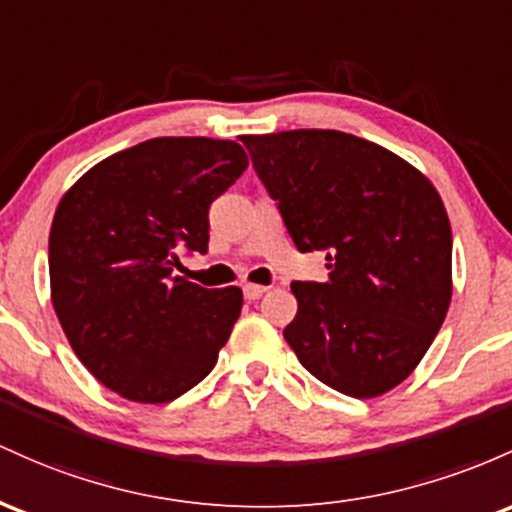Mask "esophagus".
<instances>
[{"label": "esophagus", "instance_id": "esophagus-1", "mask_svg": "<svg viewBox=\"0 0 512 512\" xmlns=\"http://www.w3.org/2000/svg\"><path fill=\"white\" fill-rule=\"evenodd\" d=\"M241 290H244V297H246V300H258V297H261L263 292H266V287H263V285H251V283H246L244 287H241Z\"/></svg>", "mask_w": 512, "mask_h": 512}]
</instances>
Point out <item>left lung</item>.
<instances>
[{"mask_svg":"<svg viewBox=\"0 0 512 512\" xmlns=\"http://www.w3.org/2000/svg\"><path fill=\"white\" fill-rule=\"evenodd\" d=\"M258 179L302 254L324 251L326 283L290 285L283 336L336 392L370 399L411 375L452 297V229L426 176L338 130L244 135Z\"/></svg>","mask_w":512,"mask_h":512,"instance_id":"left-lung-1","label":"left lung"}]
</instances>
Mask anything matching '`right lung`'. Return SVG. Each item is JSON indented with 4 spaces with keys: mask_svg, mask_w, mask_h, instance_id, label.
Masks as SVG:
<instances>
[{
    "mask_svg": "<svg viewBox=\"0 0 512 512\" xmlns=\"http://www.w3.org/2000/svg\"><path fill=\"white\" fill-rule=\"evenodd\" d=\"M249 166L244 147L154 137L89 169L50 227V292L77 358L103 387L166 404L210 375L239 319V287L171 275L208 254L212 200Z\"/></svg>",
    "mask_w": 512,
    "mask_h": 512,
    "instance_id": "obj_1",
    "label": "right lung"
}]
</instances>
